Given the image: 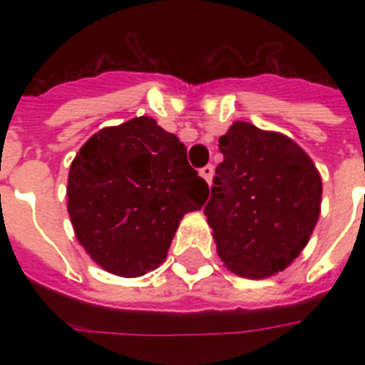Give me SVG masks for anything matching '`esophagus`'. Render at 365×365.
Masks as SVG:
<instances>
[{"instance_id": "1", "label": "esophagus", "mask_w": 365, "mask_h": 365, "mask_svg": "<svg viewBox=\"0 0 365 365\" xmlns=\"http://www.w3.org/2000/svg\"><path fill=\"white\" fill-rule=\"evenodd\" d=\"M200 176L205 178L206 183L210 185V183H212V176H214V166L208 165V166H205V168H200Z\"/></svg>"}]
</instances>
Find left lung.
Listing matches in <instances>:
<instances>
[{"instance_id":"obj_1","label":"left lung","mask_w":365,"mask_h":365,"mask_svg":"<svg viewBox=\"0 0 365 365\" xmlns=\"http://www.w3.org/2000/svg\"><path fill=\"white\" fill-rule=\"evenodd\" d=\"M217 165L205 208L217 255L244 278L284 271L317 227L322 178L288 138L235 121L220 138Z\"/></svg>"}]
</instances>
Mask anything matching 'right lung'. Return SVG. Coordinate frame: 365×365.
<instances>
[{"label": "right lung", "instance_id": "right-lung-1", "mask_svg": "<svg viewBox=\"0 0 365 365\" xmlns=\"http://www.w3.org/2000/svg\"><path fill=\"white\" fill-rule=\"evenodd\" d=\"M208 193L185 145L145 115L88 138L66 189L79 244L104 271L125 278L166 259L182 217L200 210Z\"/></svg>", "mask_w": 365, "mask_h": 365}]
</instances>
